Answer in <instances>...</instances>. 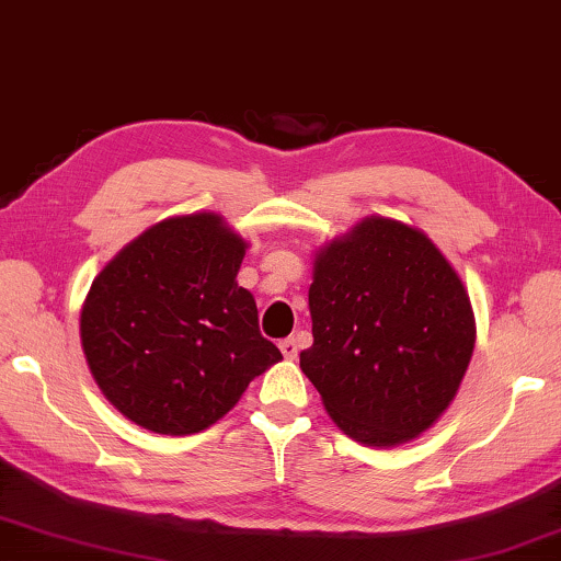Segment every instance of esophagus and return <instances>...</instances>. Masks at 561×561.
I'll use <instances>...</instances> for the list:
<instances>
[{"label":"esophagus","instance_id":"1","mask_svg":"<svg viewBox=\"0 0 561 561\" xmlns=\"http://www.w3.org/2000/svg\"><path fill=\"white\" fill-rule=\"evenodd\" d=\"M279 350L284 354V359H297V342L295 340H282Z\"/></svg>","mask_w":561,"mask_h":561}]
</instances>
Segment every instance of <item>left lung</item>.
I'll return each instance as SVG.
<instances>
[{
  "mask_svg": "<svg viewBox=\"0 0 561 561\" xmlns=\"http://www.w3.org/2000/svg\"><path fill=\"white\" fill-rule=\"evenodd\" d=\"M314 344L299 367L334 424L394 447L439 420L474 352L472 301L422 229L362 219L319 249L309 287Z\"/></svg>",
  "mask_w": 561,
  "mask_h": 561,
  "instance_id": "obj_1",
  "label": "left lung"
}]
</instances>
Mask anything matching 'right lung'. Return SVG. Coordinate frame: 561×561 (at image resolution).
Returning <instances> with one entry per match:
<instances>
[{
	"instance_id": "1",
	"label": "right lung",
	"mask_w": 561,
	"mask_h": 561,
	"mask_svg": "<svg viewBox=\"0 0 561 561\" xmlns=\"http://www.w3.org/2000/svg\"><path fill=\"white\" fill-rule=\"evenodd\" d=\"M244 252L225 219L197 211L149 227L96 274L79 319L82 350L129 422L197 434L282 359L237 284Z\"/></svg>"
}]
</instances>
